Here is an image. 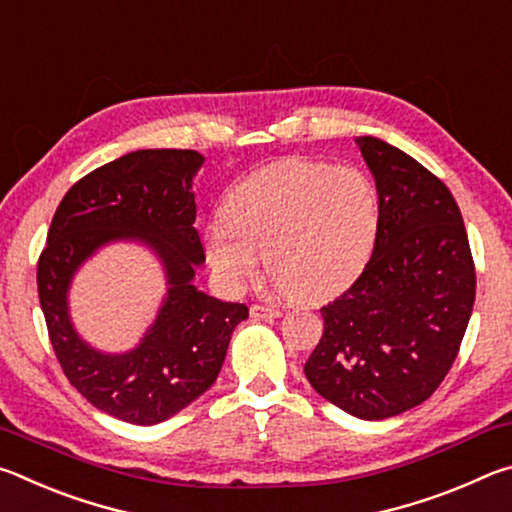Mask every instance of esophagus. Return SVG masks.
Here are the masks:
<instances>
[{
    "label": "esophagus",
    "instance_id": "esophagus-1",
    "mask_svg": "<svg viewBox=\"0 0 512 512\" xmlns=\"http://www.w3.org/2000/svg\"><path fill=\"white\" fill-rule=\"evenodd\" d=\"M250 316L253 318H277V316H282V311L275 307H266V305H253L250 307Z\"/></svg>",
    "mask_w": 512,
    "mask_h": 512
}]
</instances>
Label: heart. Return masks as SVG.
I'll list each match as a JSON object with an SVG mask.
<instances>
[{"instance_id":"b5f03b06","label":"heart","mask_w":512,"mask_h":512,"mask_svg":"<svg viewBox=\"0 0 512 512\" xmlns=\"http://www.w3.org/2000/svg\"><path fill=\"white\" fill-rule=\"evenodd\" d=\"M221 214L205 230V253L225 289L244 291L266 255L277 289L320 302L366 266L379 196L359 169L293 158L250 173L225 196Z\"/></svg>"}]
</instances>
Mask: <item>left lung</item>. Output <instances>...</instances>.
Returning a JSON list of instances; mask_svg holds the SVG:
<instances>
[{
    "instance_id": "8db88e82",
    "label": "left lung",
    "mask_w": 512,
    "mask_h": 512,
    "mask_svg": "<svg viewBox=\"0 0 512 512\" xmlns=\"http://www.w3.org/2000/svg\"><path fill=\"white\" fill-rule=\"evenodd\" d=\"M375 176L379 230L370 262L329 302L305 363L318 395L361 420L429 400L461 348L476 273L463 216L440 178L377 137H357Z\"/></svg>"
}]
</instances>
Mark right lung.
I'll use <instances>...</instances> for the list:
<instances>
[{"label":"right lung","mask_w":512,"mask_h":512,"mask_svg":"<svg viewBox=\"0 0 512 512\" xmlns=\"http://www.w3.org/2000/svg\"><path fill=\"white\" fill-rule=\"evenodd\" d=\"M201 164L196 151L144 149L90 171L60 201L38 259L40 307L65 377L99 411L131 424H158L201 397L219 375L232 332L248 318L246 305L192 284L205 262L192 192ZM124 238L156 250L170 289L137 349L103 355L75 334L66 291L85 258Z\"/></svg>","instance_id":"add662e5"}]
</instances>
